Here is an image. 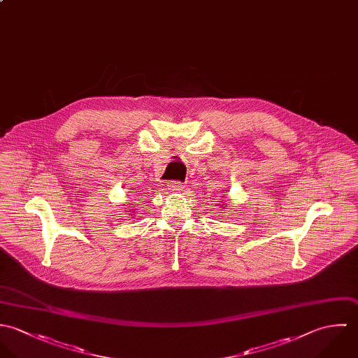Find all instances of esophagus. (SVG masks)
<instances>
[{"instance_id": "obj_1", "label": "esophagus", "mask_w": 358, "mask_h": 358, "mask_svg": "<svg viewBox=\"0 0 358 358\" xmlns=\"http://www.w3.org/2000/svg\"><path fill=\"white\" fill-rule=\"evenodd\" d=\"M184 188H185L184 184L180 182V181H171V182H169V185H167L169 192H181Z\"/></svg>"}]
</instances>
